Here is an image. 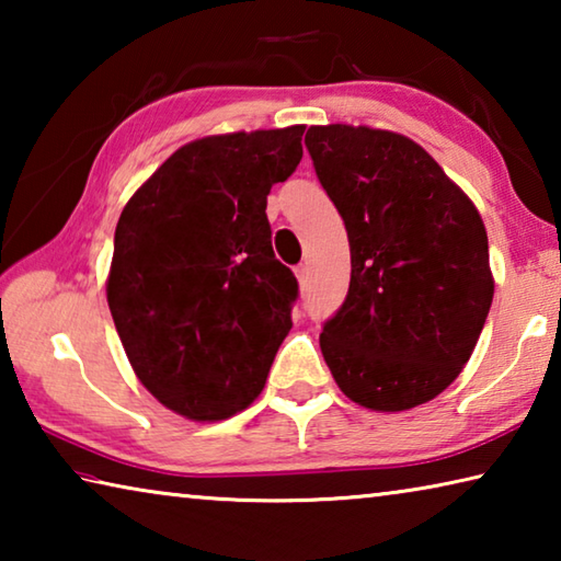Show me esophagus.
Wrapping results in <instances>:
<instances>
[{"mask_svg": "<svg viewBox=\"0 0 561 561\" xmlns=\"http://www.w3.org/2000/svg\"><path fill=\"white\" fill-rule=\"evenodd\" d=\"M294 274H297L299 284H304V282H307V277H309V267H307V264H299V267L294 270Z\"/></svg>", "mask_w": 561, "mask_h": 561, "instance_id": "1", "label": "esophagus"}]
</instances>
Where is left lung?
<instances>
[{"label": "left lung", "mask_w": 561, "mask_h": 561, "mask_svg": "<svg viewBox=\"0 0 561 561\" xmlns=\"http://www.w3.org/2000/svg\"><path fill=\"white\" fill-rule=\"evenodd\" d=\"M307 148L351 250L348 294L321 354L348 401L411 411L460 376L485 327L495 294L485 222L403 133L329 123L307 130Z\"/></svg>", "instance_id": "8db88e82"}]
</instances>
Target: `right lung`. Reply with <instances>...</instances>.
<instances>
[{"label": "right lung", "mask_w": 561, "mask_h": 561, "mask_svg": "<svg viewBox=\"0 0 561 561\" xmlns=\"http://www.w3.org/2000/svg\"><path fill=\"white\" fill-rule=\"evenodd\" d=\"M304 126L180 146L123 207L106 299L146 391L225 421L267 383L297 279L274 257L267 195L301 160Z\"/></svg>", "instance_id": "obj_1"}]
</instances>
